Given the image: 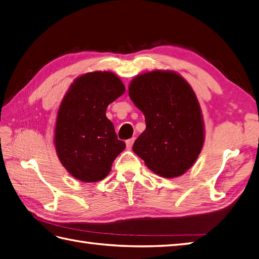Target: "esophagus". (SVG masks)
I'll use <instances>...</instances> for the list:
<instances>
[{"label": "esophagus", "instance_id": "34e87169", "mask_svg": "<svg viewBox=\"0 0 259 259\" xmlns=\"http://www.w3.org/2000/svg\"><path fill=\"white\" fill-rule=\"evenodd\" d=\"M134 143H135V138H130V139H128L125 141V145H126V148H131V147H133V145H134Z\"/></svg>", "mask_w": 259, "mask_h": 259}]
</instances>
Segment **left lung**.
I'll return each instance as SVG.
<instances>
[{
  "label": "left lung",
  "instance_id": "obj_1",
  "mask_svg": "<svg viewBox=\"0 0 259 259\" xmlns=\"http://www.w3.org/2000/svg\"><path fill=\"white\" fill-rule=\"evenodd\" d=\"M129 96L146 121V130L134 144L135 153L166 179L184 174L204 141L200 104L190 84L174 72L154 70L133 79Z\"/></svg>",
  "mask_w": 259,
  "mask_h": 259
}]
</instances>
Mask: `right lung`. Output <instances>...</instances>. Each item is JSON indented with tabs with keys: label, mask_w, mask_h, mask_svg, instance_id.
<instances>
[{
	"label": "right lung",
	"mask_w": 259,
	"mask_h": 259,
	"mask_svg": "<svg viewBox=\"0 0 259 259\" xmlns=\"http://www.w3.org/2000/svg\"><path fill=\"white\" fill-rule=\"evenodd\" d=\"M124 91L110 72L84 74L70 85L58 110L55 146L60 163L75 179L86 183L103 180L125 148L105 115L108 105Z\"/></svg>",
	"instance_id": "add662e5"
}]
</instances>
